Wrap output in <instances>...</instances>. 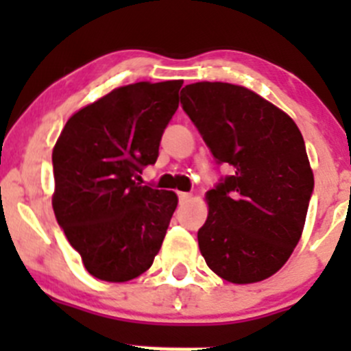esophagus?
<instances>
[{
	"mask_svg": "<svg viewBox=\"0 0 351 351\" xmlns=\"http://www.w3.org/2000/svg\"><path fill=\"white\" fill-rule=\"evenodd\" d=\"M178 197H180V204H185V202H189L190 198H192V193L180 192V193H178Z\"/></svg>",
	"mask_w": 351,
	"mask_h": 351,
	"instance_id": "obj_1",
	"label": "esophagus"
}]
</instances>
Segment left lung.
I'll return each mask as SVG.
<instances>
[{"label": "left lung", "instance_id": "8db88e82", "mask_svg": "<svg viewBox=\"0 0 351 351\" xmlns=\"http://www.w3.org/2000/svg\"><path fill=\"white\" fill-rule=\"evenodd\" d=\"M182 105L232 175L205 193L198 247L215 275L254 284L277 274L302 236L314 175L302 134L274 104L239 84L200 81Z\"/></svg>", "mask_w": 351, "mask_h": 351}]
</instances>
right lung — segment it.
I'll return each instance as SVG.
<instances>
[{
	"label": "right lung",
	"mask_w": 351,
	"mask_h": 351,
	"mask_svg": "<svg viewBox=\"0 0 351 351\" xmlns=\"http://www.w3.org/2000/svg\"><path fill=\"white\" fill-rule=\"evenodd\" d=\"M182 80L115 88L69 117L52 149V207L84 268L105 282L149 270L178 205L175 192L143 185L178 108Z\"/></svg>",
	"instance_id": "1"
}]
</instances>
